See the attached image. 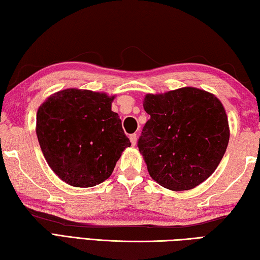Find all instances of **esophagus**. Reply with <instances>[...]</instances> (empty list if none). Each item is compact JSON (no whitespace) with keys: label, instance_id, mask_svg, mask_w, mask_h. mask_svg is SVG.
I'll use <instances>...</instances> for the list:
<instances>
[{"label":"esophagus","instance_id":"obj_1","mask_svg":"<svg viewBox=\"0 0 260 260\" xmlns=\"http://www.w3.org/2000/svg\"><path fill=\"white\" fill-rule=\"evenodd\" d=\"M129 139H130V141H131L132 146H135V145L137 144V135H136V134H132V135H130Z\"/></svg>","mask_w":260,"mask_h":260}]
</instances>
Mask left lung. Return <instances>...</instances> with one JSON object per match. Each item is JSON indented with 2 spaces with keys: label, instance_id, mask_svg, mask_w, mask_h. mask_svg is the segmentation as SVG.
<instances>
[{
  "label": "left lung",
  "instance_id": "obj_1",
  "mask_svg": "<svg viewBox=\"0 0 260 260\" xmlns=\"http://www.w3.org/2000/svg\"><path fill=\"white\" fill-rule=\"evenodd\" d=\"M150 115L138 139L149 175L161 187L189 190L204 182L219 164L230 138L225 110L214 95L192 87L148 94Z\"/></svg>",
  "mask_w": 260,
  "mask_h": 260
}]
</instances>
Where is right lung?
<instances>
[{
    "instance_id": "1",
    "label": "right lung",
    "mask_w": 260,
    "mask_h": 260,
    "mask_svg": "<svg viewBox=\"0 0 260 260\" xmlns=\"http://www.w3.org/2000/svg\"><path fill=\"white\" fill-rule=\"evenodd\" d=\"M113 99L71 88L48 97L38 109L36 134L44 157L68 184L102 183L131 145L119 115L111 110Z\"/></svg>"
}]
</instances>
